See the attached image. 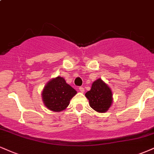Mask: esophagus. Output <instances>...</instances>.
<instances>
[{"label": "esophagus", "mask_w": 154, "mask_h": 154, "mask_svg": "<svg viewBox=\"0 0 154 154\" xmlns=\"http://www.w3.org/2000/svg\"><path fill=\"white\" fill-rule=\"evenodd\" d=\"M79 91H80L81 92H85V89L82 88V87H80V88H79Z\"/></svg>", "instance_id": "esophagus-1"}]
</instances>
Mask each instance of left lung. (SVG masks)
<instances>
[{
    "label": "left lung",
    "instance_id": "left-lung-1",
    "mask_svg": "<svg viewBox=\"0 0 154 154\" xmlns=\"http://www.w3.org/2000/svg\"><path fill=\"white\" fill-rule=\"evenodd\" d=\"M90 106L98 112H105L112 103V93L110 88L101 79H97L92 83L91 90L87 92Z\"/></svg>",
    "mask_w": 154,
    "mask_h": 154
}]
</instances>
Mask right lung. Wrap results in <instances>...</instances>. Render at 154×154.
Here are the masks:
<instances>
[{
  "instance_id": "add662e5",
  "label": "right lung",
  "mask_w": 154,
  "mask_h": 154,
  "mask_svg": "<svg viewBox=\"0 0 154 154\" xmlns=\"http://www.w3.org/2000/svg\"><path fill=\"white\" fill-rule=\"evenodd\" d=\"M77 94V91L66 82L63 77L53 78L44 87L42 91L44 104L53 112L65 110L70 100Z\"/></svg>"
}]
</instances>
